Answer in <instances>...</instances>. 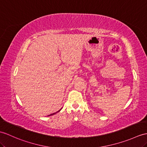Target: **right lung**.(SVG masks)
I'll return each mask as SVG.
<instances>
[{
  "label": "right lung",
  "instance_id": "obj_1",
  "mask_svg": "<svg viewBox=\"0 0 147 147\" xmlns=\"http://www.w3.org/2000/svg\"><path fill=\"white\" fill-rule=\"evenodd\" d=\"M60 110H59V111H60ZM59 111H57L56 113H57V112H59ZM56 113H53V114H51V115H48V116H51V115H54V114H56Z\"/></svg>",
  "mask_w": 147,
  "mask_h": 147
}]
</instances>
